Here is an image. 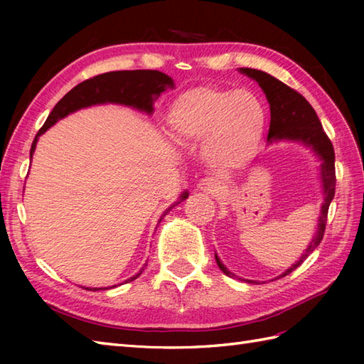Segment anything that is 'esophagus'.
I'll use <instances>...</instances> for the list:
<instances>
[{
  "mask_svg": "<svg viewBox=\"0 0 364 364\" xmlns=\"http://www.w3.org/2000/svg\"><path fill=\"white\" fill-rule=\"evenodd\" d=\"M197 188L202 192H206V194H218V192L220 191L219 184L214 180H211V178H203V180H200Z\"/></svg>",
  "mask_w": 364,
  "mask_h": 364,
  "instance_id": "34e87169",
  "label": "esophagus"
}]
</instances>
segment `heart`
Wrapping results in <instances>:
<instances>
[{"instance_id": "heart-1", "label": "heart", "mask_w": 364, "mask_h": 364, "mask_svg": "<svg viewBox=\"0 0 364 364\" xmlns=\"http://www.w3.org/2000/svg\"><path fill=\"white\" fill-rule=\"evenodd\" d=\"M181 142L205 141V158L220 173L244 167L257 153L266 127V109L247 89L192 87L178 95L167 115Z\"/></svg>"}]
</instances>
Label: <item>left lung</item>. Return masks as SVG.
<instances>
[{
    "label": "left lung",
    "instance_id": "obj_1",
    "mask_svg": "<svg viewBox=\"0 0 364 364\" xmlns=\"http://www.w3.org/2000/svg\"><path fill=\"white\" fill-rule=\"evenodd\" d=\"M239 72L247 75L253 81L259 84V87L264 92V95L270 106V127L267 134V145L280 141H289V142H299L301 145L311 149V151L319 158V178H321V188L323 194V202L321 206V214L318 218V228H316V235L308 244L305 252L301 253L299 261L294 262L291 267L284 270L282 275L277 278H282L289 275L292 270H296L301 262H304L310 255L314 252L323 237V231H326L327 223V214L328 206L331 200L335 197V186H336V176H335V150L331 145L330 139L323 133V128L321 125V120L318 114L311 107V105L301 97L299 92L286 86L284 82L278 81L274 76H270L266 72L255 70V68H239ZM215 262L220 267V270L225 275L231 278H237L233 272L223 266V262L214 255ZM242 280V278H239ZM249 283H259L253 280H245Z\"/></svg>",
    "mask_w": 364,
    "mask_h": 364
}]
</instances>
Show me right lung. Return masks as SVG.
I'll list each match as a JSON object with an SVG mask.
<instances>
[{
	"label": "right lung",
	"mask_w": 364,
	"mask_h": 364,
	"mask_svg": "<svg viewBox=\"0 0 364 364\" xmlns=\"http://www.w3.org/2000/svg\"><path fill=\"white\" fill-rule=\"evenodd\" d=\"M167 89H175V82L168 75L158 72V70H123V72H109L94 76V78L86 80L75 86L68 94H65L59 100L58 105L53 107L48 119L43 123V127L38 129V133L34 139L33 145H31V158L36 150V145L38 141V136H42L46 129L51 128L58 120L67 117L68 114H73L76 111L82 109V107L95 106V105H123L134 107V109L151 115L153 114V103L154 100L162 92ZM189 196L188 191H184L170 208L181 203ZM161 215L159 222L167 214V211ZM146 266V264H145ZM144 272V267L133 277H129L128 282H133ZM89 291H100L103 288H86ZM106 289V288H105Z\"/></svg>",
	"instance_id": "add662e5"
}]
</instances>
